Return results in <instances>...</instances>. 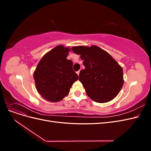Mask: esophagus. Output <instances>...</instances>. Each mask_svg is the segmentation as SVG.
Segmentation results:
<instances>
[{
	"instance_id": "esophagus-1",
	"label": "esophagus",
	"mask_w": 151,
	"mask_h": 151,
	"mask_svg": "<svg viewBox=\"0 0 151 151\" xmlns=\"http://www.w3.org/2000/svg\"><path fill=\"white\" fill-rule=\"evenodd\" d=\"M79 73H80V71H79H79H77V75L79 76Z\"/></svg>"
}]
</instances>
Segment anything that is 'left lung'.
<instances>
[{
  "instance_id": "8db88e82",
  "label": "left lung",
  "mask_w": 151,
  "mask_h": 151,
  "mask_svg": "<svg viewBox=\"0 0 151 151\" xmlns=\"http://www.w3.org/2000/svg\"><path fill=\"white\" fill-rule=\"evenodd\" d=\"M72 50L84 61L85 68L80 71L79 81L88 96L99 103L115 98L124 83L122 67L118 62L96 45L77 46Z\"/></svg>"
}]
</instances>
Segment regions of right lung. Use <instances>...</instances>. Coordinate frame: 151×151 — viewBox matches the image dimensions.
<instances>
[{"label":"right lung","instance_id":"add662e5","mask_svg":"<svg viewBox=\"0 0 151 151\" xmlns=\"http://www.w3.org/2000/svg\"><path fill=\"white\" fill-rule=\"evenodd\" d=\"M71 49L60 45L42 58L33 73L36 89L50 102L61 101L68 94L79 77L73 70V63L67 57Z\"/></svg>","mask_w":151,"mask_h":151}]
</instances>
